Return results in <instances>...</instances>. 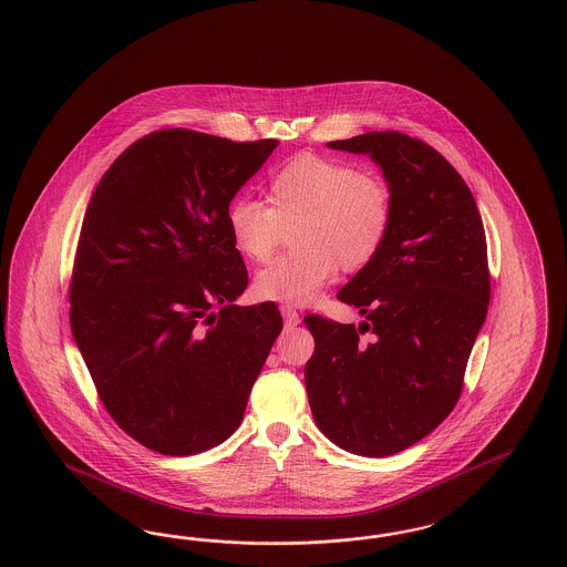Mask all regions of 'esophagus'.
Returning <instances> with one entry per match:
<instances>
[{
    "instance_id": "34e87169",
    "label": "esophagus",
    "mask_w": 567,
    "mask_h": 567,
    "mask_svg": "<svg viewBox=\"0 0 567 567\" xmlns=\"http://www.w3.org/2000/svg\"><path fill=\"white\" fill-rule=\"evenodd\" d=\"M280 315L285 318V327H297V324L301 322V318H299V315L295 312L291 306H282V308H280Z\"/></svg>"
}]
</instances>
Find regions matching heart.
<instances>
[{
  "instance_id": "b5f03b06",
  "label": "heart",
  "mask_w": 567,
  "mask_h": 567,
  "mask_svg": "<svg viewBox=\"0 0 567 567\" xmlns=\"http://www.w3.org/2000/svg\"><path fill=\"white\" fill-rule=\"evenodd\" d=\"M268 203L238 198L227 210L236 249L250 261L272 255L282 226L299 221L295 245L255 278L261 299L306 306L338 268L359 270L385 243L392 224L388 183L341 159L301 156L280 168L268 185Z\"/></svg>"
}]
</instances>
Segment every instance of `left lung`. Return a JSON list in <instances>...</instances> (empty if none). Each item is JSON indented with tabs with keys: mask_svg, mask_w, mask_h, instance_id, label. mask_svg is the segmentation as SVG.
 <instances>
[{
	"mask_svg": "<svg viewBox=\"0 0 567 567\" xmlns=\"http://www.w3.org/2000/svg\"><path fill=\"white\" fill-rule=\"evenodd\" d=\"M327 147L382 168L392 224L380 252L338 293L364 317L359 329L306 317L317 341L306 388L329 441L384 457L431 434L460 399L489 306L487 243L468 185L420 138L385 131Z\"/></svg>",
	"mask_w": 567,
	"mask_h": 567,
	"instance_id": "obj_1",
	"label": "left lung"
}]
</instances>
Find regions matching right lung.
I'll use <instances>...</instances> for the list:
<instances>
[{"instance_id": "right-lung-1", "label": "right lung", "mask_w": 567, "mask_h": 567, "mask_svg": "<svg viewBox=\"0 0 567 567\" xmlns=\"http://www.w3.org/2000/svg\"><path fill=\"white\" fill-rule=\"evenodd\" d=\"M276 145L159 131L120 154L92 194L71 331L115 424L152 452L229 439L282 329L272 301L234 303L249 274L227 226L229 203Z\"/></svg>"}]
</instances>
